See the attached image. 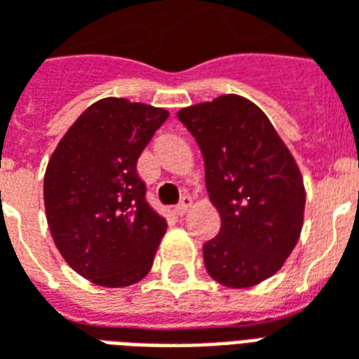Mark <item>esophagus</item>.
<instances>
[{"instance_id":"1","label":"esophagus","mask_w":359,"mask_h":359,"mask_svg":"<svg viewBox=\"0 0 359 359\" xmlns=\"http://www.w3.org/2000/svg\"><path fill=\"white\" fill-rule=\"evenodd\" d=\"M190 205H192V198H190V196H182L180 202L175 205V213H177V215H184V213L190 210Z\"/></svg>"}]
</instances>
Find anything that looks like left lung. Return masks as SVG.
<instances>
[{"label":"left lung","instance_id":"obj_1","mask_svg":"<svg viewBox=\"0 0 359 359\" xmlns=\"http://www.w3.org/2000/svg\"><path fill=\"white\" fill-rule=\"evenodd\" d=\"M202 149L205 188L221 231L203 244L205 269L229 288L275 275L300 238L306 192L300 169L271 121L241 95L177 113Z\"/></svg>","mask_w":359,"mask_h":359}]
</instances>
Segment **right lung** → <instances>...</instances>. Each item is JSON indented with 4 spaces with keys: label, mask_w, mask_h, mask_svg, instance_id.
Here are the masks:
<instances>
[{
    "label": "right lung",
    "mask_w": 359,
    "mask_h": 359,
    "mask_svg": "<svg viewBox=\"0 0 359 359\" xmlns=\"http://www.w3.org/2000/svg\"><path fill=\"white\" fill-rule=\"evenodd\" d=\"M169 113L123 97L90 105L61 138L43 177L55 246L79 275L121 288L146 277L167 231L146 202L136 161Z\"/></svg>",
    "instance_id": "1"
}]
</instances>
